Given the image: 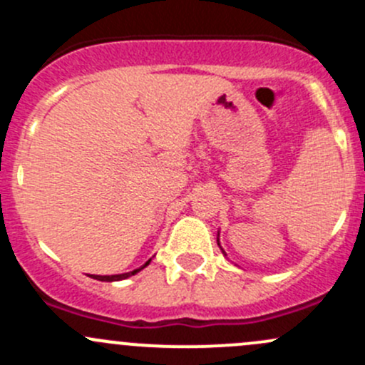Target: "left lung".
<instances>
[{
	"label": "left lung",
	"instance_id": "left-lung-1",
	"mask_svg": "<svg viewBox=\"0 0 365 365\" xmlns=\"http://www.w3.org/2000/svg\"><path fill=\"white\" fill-rule=\"evenodd\" d=\"M217 244H219V247H220V242H219V233H217ZM220 251H222L224 256H226V252H224V249H222V247H220Z\"/></svg>",
	"mask_w": 365,
	"mask_h": 365
}]
</instances>
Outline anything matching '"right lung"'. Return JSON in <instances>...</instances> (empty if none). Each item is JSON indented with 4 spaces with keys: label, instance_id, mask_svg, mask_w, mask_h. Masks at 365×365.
Wrapping results in <instances>:
<instances>
[{
    "label": "right lung",
    "instance_id": "right-lung-1",
    "mask_svg": "<svg viewBox=\"0 0 365 365\" xmlns=\"http://www.w3.org/2000/svg\"><path fill=\"white\" fill-rule=\"evenodd\" d=\"M150 261H152V257H150V259L146 261V263L143 264V267L135 268V270H132V272H125V274H118V275H93V277H91V279H97V281H104V282L123 281V279H128V277H132V275H135V274H138V272H141L143 268H146V267H148V264H150Z\"/></svg>",
    "mask_w": 365,
    "mask_h": 365
}]
</instances>
